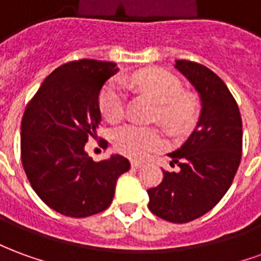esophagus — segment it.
Masks as SVG:
<instances>
[{
	"instance_id": "1",
	"label": "esophagus",
	"mask_w": 261,
	"mask_h": 261,
	"mask_svg": "<svg viewBox=\"0 0 261 261\" xmlns=\"http://www.w3.org/2000/svg\"><path fill=\"white\" fill-rule=\"evenodd\" d=\"M131 166H133L134 169H138V168H141L142 166V162H140V161H136V159H134V161H131Z\"/></svg>"
}]
</instances>
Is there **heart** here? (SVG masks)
<instances>
[{"label": "heart", "mask_w": 261, "mask_h": 261, "mask_svg": "<svg viewBox=\"0 0 261 261\" xmlns=\"http://www.w3.org/2000/svg\"><path fill=\"white\" fill-rule=\"evenodd\" d=\"M127 84L147 93L158 103L155 117L172 133L185 134L197 120V103L185 93V86L176 75L161 68H144L127 80ZM100 113L109 123H117L125 112V89L121 82H110L99 97ZM113 144L119 152L142 159L164 145L158 128L125 124L113 133Z\"/></svg>", "instance_id": "1"}]
</instances>
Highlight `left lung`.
I'll return each mask as SVG.
<instances>
[{"label": "left lung", "mask_w": 261, "mask_h": 261, "mask_svg": "<svg viewBox=\"0 0 261 261\" xmlns=\"http://www.w3.org/2000/svg\"><path fill=\"white\" fill-rule=\"evenodd\" d=\"M175 68L198 92L201 113L186 142L169 153L180 169L164 170L162 181L148 190V208L165 221L185 224L213 210L232 185L242 158V119L215 72L187 60H176Z\"/></svg>", "instance_id": "obj_1"}]
</instances>
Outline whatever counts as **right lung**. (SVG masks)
<instances>
[{"mask_svg": "<svg viewBox=\"0 0 261 261\" xmlns=\"http://www.w3.org/2000/svg\"><path fill=\"white\" fill-rule=\"evenodd\" d=\"M119 68L114 63L78 60L56 68L28 103L20 124V158L33 190L54 211L84 218L112 204L128 159L112 155L95 162L85 152L102 116L99 95Z\"/></svg>", "mask_w": 261, "mask_h": 261, "instance_id": "right-lung-1", "label": "right lung"}]
</instances>
